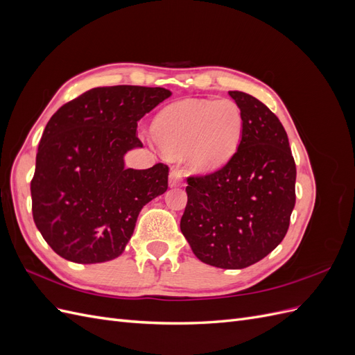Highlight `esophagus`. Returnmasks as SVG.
Here are the masks:
<instances>
[{"mask_svg":"<svg viewBox=\"0 0 355 355\" xmlns=\"http://www.w3.org/2000/svg\"><path fill=\"white\" fill-rule=\"evenodd\" d=\"M182 180H184V175H182V171L179 170H171L170 171V176H168V185L171 188L179 187L182 184Z\"/></svg>","mask_w":355,"mask_h":355,"instance_id":"34e87169","label":"esophagus"}]
</instances>
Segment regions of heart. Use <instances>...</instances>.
I'll list each match as a JSON object with an SVG mask.
<instances>
[{"instance_id": "1", "label": "heart", "mask_w": 355, "mask_h": 355, "mask_svg": "<svg viewBox=\"0 0 355 355\" xmlns=\"http://www.w3.org/2000/svg\"><path fill=\"white\" fill-rule=\"evenodd\" d=\"M243 130L239 105L230 99L184 101L167 106L154 120L155 142L170 155H184L198 173L227 164Z\"/></svg>"}]
</instances>
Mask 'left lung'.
Here are the masks:
<instances>
[{
  "label": "left lung",
  "instance_id": "obj_1",
  "mask_svg": "<svg viewBox=\"0 0 355 355\" xmlns=\"http://www.w3.org/2000/svg\"><path fill=\"white\" fill-rule=\"evenodd\" d=\"M230 96L243 115L239 149L220 170L188 179L180 231L201 262L241 270L283 241L296 200V166L275 114L244 92Z\"/></svg>",
  "mask_w": 355,
  "mask_h": 355
}]
</instances>
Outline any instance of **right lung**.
Instances as JSON below:
<instances>
[{"label": "right lung", "instance_id": "right-lung-1", "mask_svg": "<svg viewBox=\"0 0 355 355\" xmlns=\"http://www.w3.org/2000/svg\"><path fill=\"white\" fill-rule=\"evenodd\" d=\"M170 96L163 87H96L50 118L31 182L32 214L42 239L63 259H115L142 207L167 191V166L127 168L124 157L144 146L136 135L141 118Z\"/></svg>", "mask_w": 355, "mask_h": 355}]
</instances>
